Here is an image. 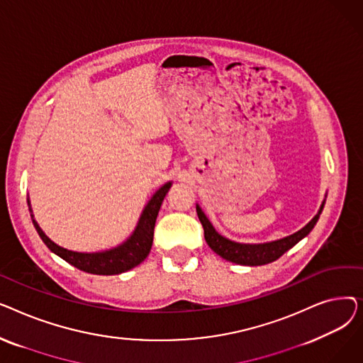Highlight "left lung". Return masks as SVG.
<instances>
[{"label":"left lung","instance_id":"1","mask_svg":"<svg viewBox=\"0 0 363 363\" xmlns=\"http://www.w3.org/2000/svg\"><path fill=\"white\" fill-rule=\"evenodd\" d=\"M323 204H325V200L322 201L319 211L313 216V219L308 225H304L300 231H297L289 237L275 240V241L259 242V244L237 242V241H233L230 238L220 235L215 230L212 222L208 220V218L204 215V212L201 211V207L199 204H196V211H197L199 219L203 225L204 240L216 255H219L222 259H225L228 262H233L237 264L260 266V264L271 263V262L279 259L285 252H289L291 247H294L300 240L306 237L313 230V226L316 225L319 215L322 213Z\"/></svg>","mask_w":363,"mask_h":363}]
</instances>
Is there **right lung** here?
I'll list each match as a JSON object with an SVG mask.
<instances>
[{
    "label": "right lung",
    "mask_w": 363,
    "mask_h": 363,
    "mask_svg": "<svg viewBox=\"0 0 363 363\" xmlns=\"http://www.w3.org/2000/svg\"><path fill=\"white\" fill-rule=\"evenodd\" d=\"M170 186H172V182L169 181L164 185H162L155 194H152V197L144 207L135 230H133V233L122 244L104 252H94V253L73 252V250L65 249V247L59 244H55L52 240H50L45 235V233L41 230V226L35 220L29 199H28V204H29V212H30V218L36 233L40 234L44 244L54 255L62 257L63 260L74 266V268H78L88 274L118 275L135 268V266L144 262V259L148 256L151 250L152 235H155V225L160 211V206Z\"/></svg>",
    "instance_id": "right-lung-1"
}]
</instances>
